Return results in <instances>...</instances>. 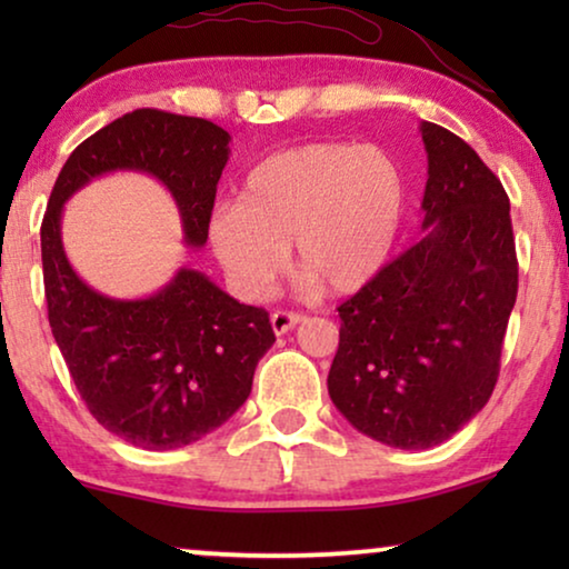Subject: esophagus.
<instances>
[{"label":"esophagus","mask_w":569,"mask_h":569,"mask_svg":"<svg viewBox=\"0 0 569 569\" xmlns=\"http://www.w3.org/2000/svg\"><path fill=\"white\" fill-rule=\"evenodd\" d=\"M302 321H306V316L295 313V310H274V313H271V329H274L277 337H282V333L292 331L295 326L302 323Z\"/></svg>","instance_id":"obj_1"}]
</instances>
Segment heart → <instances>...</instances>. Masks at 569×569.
Instances as JSON below:
<instances>
[{
	"instance_id": "obj_1",
	"label": "heart",
	"mask_w": 569,
	"mask_h": 569,
	"mask_svg": "<svg viewBox=\"0 0 569 569\" xmlns=\"http://www.w3.org/2000/svg\"><path fill=\"white\" fill-rule=\"evenodd\" d=\"M407 214V176L383 147L308 142L256 162L238 201L207 220L214 259L240 298L261 300L295 259L333 295L386 269Z\"/></svg>"
}]
</instances>
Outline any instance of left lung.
<instances>
[{
    "label": "left lung",
    "instance_id": "1",
    "mask_svg": "<svg viewBox=\"0 0 569 569\" xmlns=\"http://www.w3.org/2000/svg\"><path fill=\"white\" fill-rule=\"evenodd\" d=\"M419 131L425 236L341 302L329 370L347 422L401 450L440 446L485 409L518 295L500 178L453 131L430 121Z\"/></svg>",
    "mask_w": 569,
    "mask_h": 569
}]
</instances>
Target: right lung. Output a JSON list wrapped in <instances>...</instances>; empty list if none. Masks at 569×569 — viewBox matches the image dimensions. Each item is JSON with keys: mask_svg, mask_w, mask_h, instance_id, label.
I'll list each match as a JSON object with an SVG mask.
<instances>
[{"mask_svg": "<svg viewBox=\"0 0 569 569\" xmlns=\"http://www.w3.org/2000/svg\"><path fill=\"white\" fill-rule=\"evenodd\" d=\"M228 144L230 134L212 121L139 108L69 154L46 207L41 259L51 333L90 415L137 448L191 446L243 407L256 365L274 345L269 313L186 267L142 300L96 292L61 246V209L92 178L137 170L166 186L183 243L201 248Z\"/></svg>", "mask_w": 569, "mask_h": 569, "instance_id": "obj_1", "label": "right lung"}]
</instances>
